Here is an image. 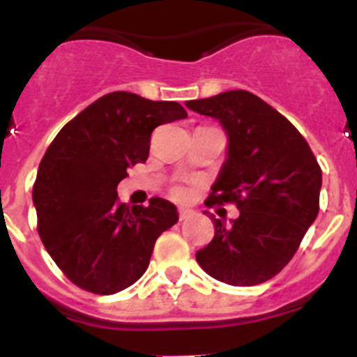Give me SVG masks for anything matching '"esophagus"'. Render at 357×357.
Here are the masks:
<instances>
[{"label":"esophagus","instance_id":"obj_1","mask_svg":"<svg viewBox=\"0 0 357 357\" xmlns=\"http://www.w3.org/2000/svg\"><path fill=\"white\" fill-rule=\"evenodd\" d=\"M193 216V211L191 209H184V207H182V209H178V218H181V220H188V218H191Z\"/></svg>","mask_w":357,"mask_h":357}]
</instances>
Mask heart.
Masks as SVG:
<instances>
[{"instance_id":"obj_1","label":"heart","mask_w":357,"mask_h":357,"mask_svg":"<svg viewBox=\"0 0 357 357\" xmlns=\"http://www.w3.org/2000/svg\"><path fill=\"white\" fill-rule=\"evenodd\" d=\"M175 195H176V197H184L185 191H184V189H182V188H176V189H175Z\"/></svg>"}]
</instances>
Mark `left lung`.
Returning a JSON list of instances; mask_svg holds the SVG:
<instances>
[{"label":"left lung","mask_w":357,"mask_h":357,"mask_svg":"<svg viewBox=\"0 0 357 357\" xmlns=\"http://www.w3.org/2000/svg\"><path fill=\"white\" fill-rule=\"evenodd\" d=\"M222 123L227 160L206 206L236 204L227 225L211 216L214 238L197 252L211 277L232 286L266 282L291 261L320 209L321 169L304 135L248 91L185 102Z\"/></svg>","instance_id":"8db88e82"}]
</instances>
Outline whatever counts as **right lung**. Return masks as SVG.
Segmentation results:
<instances>
[{
	"label": "right lung",
	"instance_id": "1",
	"mask_svg": "<svg viewBox=\"0 0 357 357\" xmlns=\"http://www.w3.org/2000/svg\"><path fill=\"white\" fill-rule=\"evenodd\" d=\"M188 118L176 102L116 91L66 123L44 153L33 184L37 230L73 284L96 295L128 288L146 272L157 238L178 220L164 198L127 206V168L144 162L153 128Z\"/></svg>",
	"mask_w": 357,
	"mask_h": 357
}]
</instances>
